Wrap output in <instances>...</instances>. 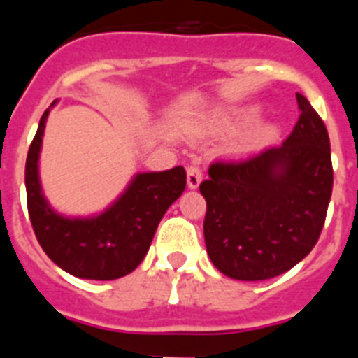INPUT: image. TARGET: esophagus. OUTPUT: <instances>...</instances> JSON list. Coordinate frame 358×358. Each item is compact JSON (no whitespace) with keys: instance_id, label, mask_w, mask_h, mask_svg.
I'll use <instances>...</instances> for the list:
<instances>
[{"instance_id":"34e87169","label":"esophagus","mask_w":358,"mask_h":358,"mask_svg":"<svg viewBox=\"0 0 358 358\" xmlns=\"http://www.w3.org/2000/svg\"><path fill=\"white\" fill-rule=\"evenodd\" d=\"M186 181H188L189 189L199 188L202 181V170L199 166H188V170H186Z\"/></svg>"}]
</instances>
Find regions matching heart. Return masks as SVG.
<instances>
[{
	"mask_svg": "<svg viewBox=\"0 0 358 358\" xmlns=\"http://www.w3.org/2000/svg\"><path fill=\"white\" fill-rule=\"evenodd\" d=\"M258 118H260V110L256 109V107H248V109L236 110V113L229 115L227 118H224L222 127L229 129V131H236V129L248 127V125L255 123ZM274 132H276V129H274L273 125H268V123L256 125V127L249 132L248 138L243 140V147L251 148L267 143L268 140H273Z\"/></svg>",
	"mask_w": 358,
	"mask_h": 358,
	"instance_id": "1",
	"label": "heart"
}]
</instances>
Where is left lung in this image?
Returning a JSON list of instances; mask_svg holds the SVG:
<instances>
[{
	"mask_svg": "<svg viewBox=\"0 0 358 358\" xmlns=\"http://www.w3.org/2000/svg\"><path fill=\"white\" fill-rule=\"evenodd\" d=\"M301 116L280 147L248 159L215 161L201 182L206 199V251L227 278L280 276L308 255L327 218L334 186L330 138L322 120L296 93Z\"/></svg>",
	"mask_w": 358,
	"mask_h": 358,
	"instance_id": "1",
	"label": "left lung"
}]
</instances>
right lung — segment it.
<instances>
[{
    "mask_svg": "<svg viewBox=\"0 0 358 358\" xmlns=\"http://www.w3.org/2000/svg\"><path fill=\"white\" fill-rule=\"evenodd\" d=\"M50 109L41 118L24 169L34 233L50 260L71 276L84 280L127 276L147 255L163 215L185 192V169L136 173L123 194L102 213L66 217L50 206L39 179V156Z\"/></svg>",
    "mask_w": 358,
    "mask_h": 358,
    "instance_id": "right-lung-1",
    "label": "right lung"
}]
</instances>
